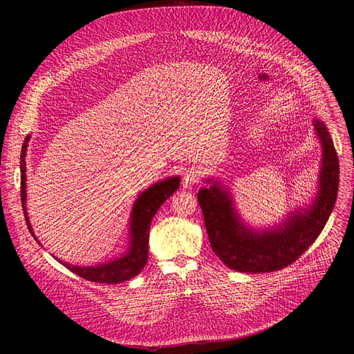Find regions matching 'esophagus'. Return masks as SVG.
Listing matches in <instances>:
<instances>
[{
  "mask_svg": "<svg viewBox=\"0 0 354 354\" xmlns=\"http://www.w3.org/2000/svg\"><path fill=\"white\" fill-rule=\"evenodd\" d=\"M200 178H201V171L198 168L192 167V168L186 169L185 174H183V185L186 187H189L192 185H196V183H198Z\"/></svg>",
  "mask_w": 354,
  "mask_h": 354,
  "instance_id": "obj_1",
  "label": "esophagus"
}]
</instances>
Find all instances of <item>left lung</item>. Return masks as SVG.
<instances>
[{"mask_svg":"<svg viewBox=\"0 0 354 354\" xmlns=\"http://www.w3.org/2000/svg\"><path fill=\"white\" fill-rule=\"evenodd\" d=\"M314 126L324 149L319 192L310 210L297 212L280 228L263 232L248 230L239 221L228 192L217 182L198 190L197 200L210 245L230 269L243 273L280 270L304 254L324 230L337 197L339 160L325 124L314 120Z\"/></svg>","mask_w":354,"mask_h":354,"instance_id":"obj_1","label":"left lung"}]
</instances>
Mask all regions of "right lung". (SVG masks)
<instances>
[{"label":"right lung","mask_w":354,"mask_h":354,"mask_svg":"<svg viewBox=\"0 0 354 354\" xmlns=\"http://www.w3.org/2000/svg\"><path fill=\"white\" fill-rule=\"evenodd\" d=\"M29 138H30V136H28L25 138L22 151H21V200H22V207H24L26 225H28L30 234L35 236L32 227L29 224V218H28L26 207H25V200H26L25 154H26V147H28ZM179 182H180L179 176L165 179L164 182H160V183H156L154 186H151L149 189H147L144 193H141L138 196V198L134 203V207H133V213H131V225H130L131 246L129 248V252L124 257L115 259L112 262L104 263V265L86 266V268L73 266V265H68L67 262L59 261L57 258L56 259L62 265H64L68 270H71L73 273L78 274L80 277H82L85 280H89V281L118 284V283L133 279L144 269V266L147 265V261H148V236H149L151 221H153L156 213L162 206L164 201L171 194H174V192L179 187ZM35 239L37 241L36 236H35Z\"/></svg>","instance_id":"add662e5"}]
</instances>
